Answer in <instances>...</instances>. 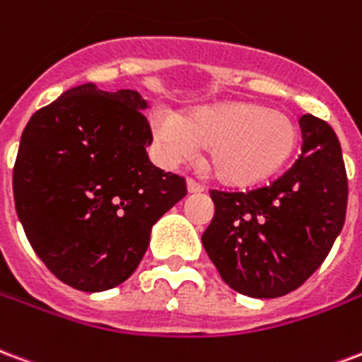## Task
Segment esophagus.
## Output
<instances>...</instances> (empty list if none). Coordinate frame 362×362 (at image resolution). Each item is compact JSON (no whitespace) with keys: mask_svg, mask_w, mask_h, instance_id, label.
Here are the masks:
<instances>
[{"mask_svg":"<svg viewBox=\"0 0 362 362\" xmlns=\"http://www.w3.org/2000/svg\"><path fill=\"white\" fill-rule=\"evenodd\" d=\"M187 189H189V192H202V191H204V187H202L199 181H194V179H187Z\"/></svg>","mask_w":362,"mask_h":362,"instance_id":"esophagus-1","label":"esophagus"}]
</instances>
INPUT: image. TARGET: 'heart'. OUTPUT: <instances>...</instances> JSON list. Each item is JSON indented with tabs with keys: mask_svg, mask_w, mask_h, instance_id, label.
<instances>
[{
	"mask_svg": "<svg viewBox=\"0 0 362 362\" xmlns=\"http://www.w3.org/2000/svg\"><path fill=\"white\" fill-rule=\"evenodd\" d=\"M152 136L165 160L189 156L204 144V168L221 183L247 187L276 175L299 142L297 123L258 102L208 105L181 117L152 115Z\"/></svg>",
	"mask_w": 362,
	"mask_h": 362,
	"instance_id": "obj_1",
	"label": "heart"
}]
</instances>
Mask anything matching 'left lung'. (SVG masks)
<instances>
[{
	"mask_svg": "<svg viewBox=\"0 0 362 362\" xmlns=\"http://www.w3.org/2000/svg\"><path fill=\"white\" fill-rule=\"evenodd\" d=\"M303 146L270 185L210 191L214 218L202 245L231 289L274 299L295 291L326 260L347 212V173L334 129L315 115L299 119Z\"/></svg>",
	"mask_w": 362,
	"mask_h": 362,
	"instance_id": "8db88e82",
	"label": "left lung"
}]
</instances>
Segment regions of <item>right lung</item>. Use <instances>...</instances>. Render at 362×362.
<instances>
[{"instance_id":"obj_1","label":"right lung","mask_w":362,"mask_h":362,"mask_svg":"<svg viewBox=\"0 0 362 362\" xmlns=\"http://www.w3.org/2000/svg\"><path fill=\"white\" fill-rule=\"evenodd\" d=\"M144 107L139 92L81 84L34 113L21 136L18 220L47 270L81 291L123 284L152 226L187 194L185 177L150 162Z\"/></svg>"}]
</instances>
